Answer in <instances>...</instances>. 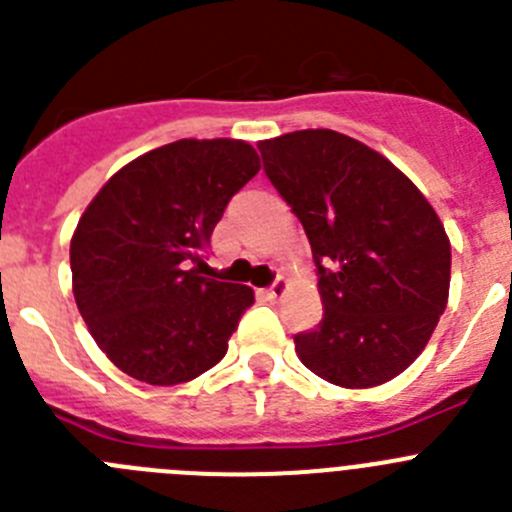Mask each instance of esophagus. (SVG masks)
Segmentation results:
<instances>
[{"label":"esophagus","mask_w":512,"mask_h":512,"mask_svg":"<svg viewBox=\"0 0 512 512\" xmlns=\"http://www.w3.org/2000/svg\"><path fill=\"white\" fill-rule=\"evenodd\" d=\"M287 289H289L287 279L277 277V279H274V284H271V287L266 289V297H269V300H282V297L287 295Z\"/></svg>","instance_id":"1"}]
</instances>
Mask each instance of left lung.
I'll list each match as a JSON object with an SVG mask.
<instances>
[{
    "label": "left lung",
    "instance_id": "left-lung-1",
    "mask_svg": "<svg viewBox=\"0 0 512 512\" xmlns=\"http://www.w3.org/2000/svg\"><path fill=\"white\" fill-rule=\"evenodd\" d=\"M259 151L318 266L323 320L297 333V356L348 390L390 382L449 302L451 243L436 210L382 153L336 130H297Z\"/></svg>",
    "mask_w": 512,
    "mask_h": 512
}]
</instances>
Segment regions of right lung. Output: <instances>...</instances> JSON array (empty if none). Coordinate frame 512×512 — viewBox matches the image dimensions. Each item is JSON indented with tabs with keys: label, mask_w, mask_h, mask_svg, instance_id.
Listing matches in <instances>:
<instances>
[{
	"label": "right lung",
	"mask_w": 512,
	"mask_h": 512,
	"mask_svg": "<svg viewBox=\"0 0 512 512\" xmlns=\"http://www.w3.org/2000/svg\"><path fill=\"white\" fill-rule=\"evenodd\" d=\"M259 169L243 140L184 138L122 166L89 202L71 238L76 307L128 377L171 387L225 356L253 289L191 264Z\"/></svg>",
	"instance_id": "obj_1"
}]
</instances>
